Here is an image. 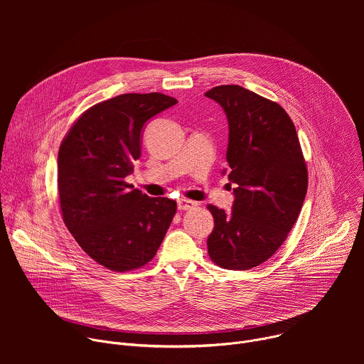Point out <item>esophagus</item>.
I'll list each match as a JSON object with an SVG mask.
<instances>
[{"instance_id": "34e87169", "label": "esophagus", "mask_w": 364, "mask_h": 364, "mask_svg": "<svg viewBox=\"0 0 364 364\" xmlns=\"http://www.w3.org/2000/svg\"><path fill=\"white\" fill-rule=\"evenodd\" d=\"M194 205H196V203H194V201H191V200L180 198V200L177 201V207H178V210H188V209H193Z\"/></svg>"}]
</instances>
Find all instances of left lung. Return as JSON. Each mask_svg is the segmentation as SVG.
<instances>
[{"label": "left lung", "mask_w": 364, "mask_h": 364, "mask_svg": "<svg viewBox=\"0 0 364 364\" xmlns=\"http://www.w3.org/2000/svg\"><path fill=\"white\" fill-rule=\"evenodd\" d=\"M205 96L228 118V186L235 196L230 213L207 205L215 219L207 249L220 268L246 271L268 261L295 225L306 166L295 127L277 102L237 85L216 86Z\"/></svg>", "instance_id": "1"}]
</instances>
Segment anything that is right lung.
<instances>
[{"label":"right lung","instance_id":"obj_1","mask_svg":"<svg viewBox=\"0 0 364 364\" xmlns=\"http://www.w3.org/2000/svg\"><path fill=\"white\" fill-rule=\"evenodd\" d=\"M163 93H125L87 109L58 157L60 209L79 246L100 265L125 272L157 253L177 210L167 197L142 194L125 178L141 157L144 125L174 107Z\"/></svg>","mask_w":364,"mask_h":364}]
</instances>
